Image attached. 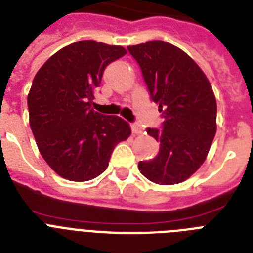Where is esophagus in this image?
I'll use <instances>...</instances> for the list:
<instances>
[{
    "mask_svg": "<svg viewBox=\"0 0 253 253\" xmlns=\"http://www.w3.org/2000/svg\"><path fill=\"white\" fill-rule=\"evenodd\" d=\"M131 130H132L133 135H139V133L143 132V128H141V126L139 123H132V125H131Z\"/></svg>",
    "mask_w": 253,
    "mask_h": 253,
    "instance_id": "obj_1",
    "label": "esophagus"
}]
</instances>
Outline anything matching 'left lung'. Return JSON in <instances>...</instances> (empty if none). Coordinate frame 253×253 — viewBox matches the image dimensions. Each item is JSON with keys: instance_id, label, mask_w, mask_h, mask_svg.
<instances>
[{"instance_id": "obj_1", "label": "left lung", "mask_w": 253, "mask_h": 253, "mask_svg": "<svg viewBox=\"0 0 253 253\" xmlns=\"http://www.w3.org/2000/svg\"><path fill=\"white\" fill-rule=\"evenodd\" d=\"M127 49L164 118L161 128H147L160 141V151L139 162V170L153 183H180L203 165L215 135L212 85L194 59L169 42L153 40Z\"/></svg>"}]
</instances>
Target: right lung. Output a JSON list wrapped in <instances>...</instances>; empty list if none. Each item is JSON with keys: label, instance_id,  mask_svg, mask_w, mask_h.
I'll return each instance as SVG.
<instances>
[{"label": "right lung", "instance_id": "add662e5", "mask_svg": "<svg viewBox=\"0 0 253 253\" xmlns=\"http://www.w3.org/2000/svg\"><path fill=\"white\" fill-rule=\"evenodd\" d=\"M126 49L77 41L53 54L35 75L27 104L42 159L67 180L85 182L108 168L112 152L131 135L130 125L91 108L104 70Z\"/></svg>", "mask_w": 253, "mask_h": 253}]
</instances>
